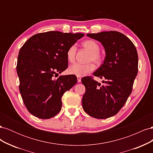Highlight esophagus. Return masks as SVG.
<instances>
[{"instance_id": "1", "label": "esophagus", "mask_w": 153, "mask_h": 153, "mask_svg": "<svg viewBox=\"0 0 153 153\" xmlns=\"http://www.w3.org/2000/svg\"><path fill=\"white\" fill-rule=\"evenodd\" d=\"M77 82H78V83L81 82V77H80V76H77Z\"/></svg>"}]
</instances>
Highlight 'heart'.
<instances>
[{
  "instance_id": "heart-1",
  "label": "heart",
  "mask_w": 153,
  "mask_h": 153,
  "mask_svg": "<svg viewBox=\"0 0 153 153\" xmlns=\"http://www.w3.org/2000/svg\"><path fill=\"white\" fill-rule=\"evenodd\" d=\"M83 47L87 49L90 53L87 58V62L93 61L96 64L100 63L101 56L100 54V46L95 41L89 39L82 43ZM77 51L76 45H72L66 51V57L69 62H73L75 59ZM94 64L92 62H89L85 64L75 63L72 64L68 69L69 74L78 76H84L94 69Z\"/></svg>"
}]
</instances>
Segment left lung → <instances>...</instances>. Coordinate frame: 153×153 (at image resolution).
I'll return each mask as SVG.
<instances>
[{"label": "left lung", "instance_id": "obj_1", "mask_svg": "<svg viewBox=\"0 0 153 153\" xmlns=\"http://www.w3.org/2000/svg\"><path fill=\"white\" fill-rule=\"evenodd\" d=\"M102 44L106 57L93 73L103 78L104 85L91 76L82 78L85 87L82 106L90 116L106 119L114 116L126 103L138 73V53L132 41L117 31L87 34Z\"/></svg>", "mask_w": 153, "mask_h": 153}]
</instances>
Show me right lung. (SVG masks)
Returning <instances> with one entry per match:
<instances>
[{
  "instance_id": "right-lung-1",
  "label": "right lung",
  "mask_w": 153,
  "mask_h": 153,
  "mask_svg": "<svg viewBox=\"0 0 153 153\" xmlns=\"http://www.w3.org/2000/svg\"><path fill=\"white\" fill-rule=\"evenodd\" d=\"M84 34L49 31L30 38L20 50L16 71L23 101L34 116L47 119L61 110L62 96L77 82L75 75L53 76L68 66L66 51Z\"/></svg>"
}]
</instances>
